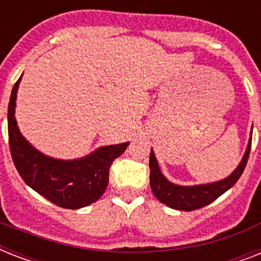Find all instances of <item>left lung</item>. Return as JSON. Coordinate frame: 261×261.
Returning <instances> with one entry per match:
<instances>
[{
    "instance_id": "obj_1",
    "label": "left lung",
    "mask_w": 261,
    "mask_h": 261,
    "mask_svg": "<svg viewBox=\"0 0 261 261\" xmlns=\"http://www.w3.org/2000/svg\"><path fill=\"white\" fill-rule=\"evenodd\" d=\"M252 143V131L251 138L248 141L247 150L244 153V157L239 167L231 172L227 177L218 180V181L207 182V184H198V186H178L168 180L163 174L159 167L157 159L153 149L150 150V187L153 194L160 202L167 204L168 207L180 211H192L200 207H204L214 202L215 199L225 194L227 190H230L234 186L237 180L241 177L244 169L247 167L249 151H251Z\"/></svg>"
}]
</instances>
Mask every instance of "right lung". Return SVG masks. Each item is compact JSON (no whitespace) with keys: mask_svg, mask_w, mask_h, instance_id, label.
I'll return each instance as SVG.
<instances>
[{"mask_svg":"<svg viewBox=\"0 0 261 261\" xmlns=\"http://www.w3.org/2000/svg\"><path fill=\"white\" fill-rule=\"evenodd\" d=\"M21 77L14 84L8 107V133L14 167L27 186L57 206L71 210L89 206L104 194L111 164L126 150L128 142L101 146L75 160L43 154L22 137L14 116Z\"/></svg>","mask_w":261,"mask_h":261,"instance_id":"1","label":"right lung"}]
</instances>
